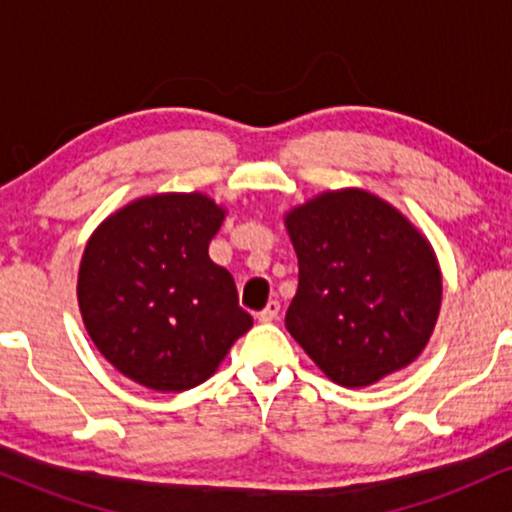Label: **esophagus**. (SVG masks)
<instances>
[{
  "label": "esophagus",
  "mask_w": 512,
  "mask_h": 512,
  "mask_svg": "<svg viewBox=\"0 0 512 512\" xmlns=\"http://www.w3.org/2000/svg\"><path fill=\"white\" fill-rule=\"evenodd\" d=\"M279 310H281L279 301H269L267 308H264L262 313H257V320H260V322H274L276 317H279Z\"/></svg>",
  "instance_id": "esophagus-1"
}]
</instances>
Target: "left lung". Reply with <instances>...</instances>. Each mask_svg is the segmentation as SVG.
<instances>
[{"label":"left lung","instance_id":"1","mask_svg":"<svg viewBox=\"0 0 512 512\" xmlns=\"http://www.w3.org/2000/svg\"><path fill=\"white\" fill-rule=\"evenodd\" d=\"M298 257L286 330L342 387H368L421 356L443 303L436 250L407 216L361 187L284 214Z\"/></svg>","mask_w":512,"mask_h":512}]
</instances>
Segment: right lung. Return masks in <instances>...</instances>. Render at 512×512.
I'll use <instances>...</instances> for the list:
<instances>
[{
	"label": "right lung",
	"instance_id": "obj_1",
	"mask_svg": "<svg viewBox=\"0 0 512 512\" xmlns=\"http://www.w3.org/2000/svg\"><path fill=\"white\" fill-rule=\"evenodd\" d=\"M226 209L204 192H158L120 207L88 238L76 279L81 320L122 375L156 392L209 380L252 317L209 243Z\"/></svg>",
	"mask_w": 512,
	"mask_h": 512
}]
</instances>
